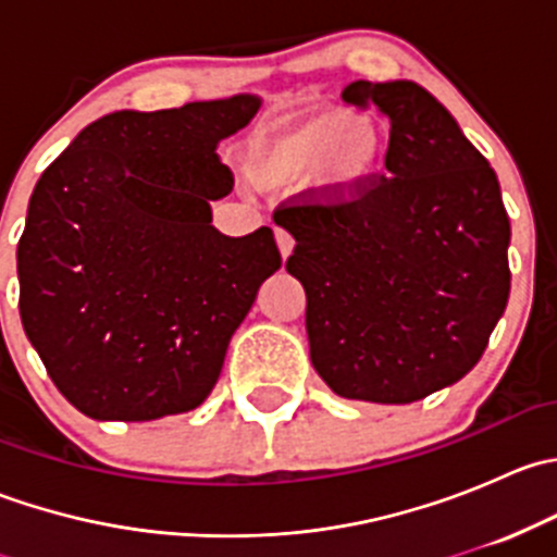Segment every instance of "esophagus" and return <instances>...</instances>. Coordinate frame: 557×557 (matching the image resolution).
I'll return each mask as SVG.
<instances>
[{"mask_svg":"<svg viewBox=\"0 0 557 557\" xmlns=\"http://www.w3.org/2000/svg\"><path fill=\"white\" fill-rule=\"evenodd\" d=\"M274 239H277V247H280V256L288 258L290 252H294V237H290L285 228H274Z\"/></svg>","mask_w":557,"mask_h":557,"instance_id":"obj_1","label":"esophagus"}]
</instances>
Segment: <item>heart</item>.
I'll use <instances>...</instances> for the list:
<instances>
[{"label": "heart", "instance_id": "1", "mask_svg": "<svg viewBox=\"0 0 557 557\" xmlns=\"http://www.w3.org/2000/svg\"><path fill=\"white\" fill-rule=\"evenodd\" d=\"M387 132L345 107H318L272 123L252 143L247 172L263 188L294 185L310 174L307 194L320 205L361 199L385 172Z\"/></svg>", "mask_w": 557, "mask_h": 557}]
</instances>
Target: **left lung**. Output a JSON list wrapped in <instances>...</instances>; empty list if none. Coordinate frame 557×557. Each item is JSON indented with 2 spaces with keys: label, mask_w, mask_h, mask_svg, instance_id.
I'll list each match as a JSON object with an SVG mask.
<instances>
[{
  "label": "left lung",
  "mask_w": 557,
  "mask_h": 557,
  "mask_svg": "<svg viewBox=\"0 0 557 557\" xmlns=\"http://www.w3.org/2000/svg\"><path fill=\"white\" fill-rule=\"evenodd\" d=\"M350 104L391 117L385 170L347 205H294L274 223L307 294L314 372L342 398L412 404L474 369L509 299L496 172L412 81H356Z\"/></svg>",
  "instance_id": "left-lung-1"
}]
</instances>
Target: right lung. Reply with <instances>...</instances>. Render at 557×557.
Masks as SVG:
<instances>
[{"mask_svg": "<svg viewBox=\"0 0 557 557\" xmlns=\"http://www.w3.org/2000/svg\"><path fill=\"white\" fill-rule=\"evenodd\" d=\"M237 94L117 110L42 172L18 243L21 323L61 396L94 420L199 407L234 331L280 269L269 226L226 237L210 201L234 177L215 148L252 121Z\"/></svg>", "mask_w": 557, "mask_h": 557, "instance_id": "right-lung-1", "label": "right lung"}]
</instances>
